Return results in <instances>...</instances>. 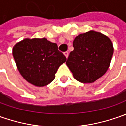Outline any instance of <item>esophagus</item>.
I'll return each mask as SVG.
<instances>
[{"label":"esophagus","instance_id":"esophagus-1","mask_svg":"<svg viewBox=\"0 0 126 126\" xmlns=\"http://www.w3.org/2000/svg\"><path fill=\"white\" fill-rule=\"evenodd\" d=\"M64 54V55H65L66 57L67 58V57H68V56H69V52H65Z\"/></svg>","mask_w":126,"mask_h":126}]
</instances>
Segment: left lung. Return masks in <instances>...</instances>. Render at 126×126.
<instances>
[{
  "label": "left lung",
  "instance_id": "8db88e82",
  "mask_svg": "<svg viewBox=\"0 0 126 126\" xmlns=\"http://www.w3.org/2000/svg\"><path fill=\"white\" fill-rule=\"evenodd\" d=\"M73 46L66 63L75 79L84 83H93L108 70L114 47L107 36L89 31L76 37Z\"/></svg>",
  "mask_w": 126,
  "mask_h": 126
}]
</instances>
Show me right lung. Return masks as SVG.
<instances>
[{"instance_id": "1", "label": "right lung", "mask_w": 126, "mask_h": 126, "mask_svg": "<svg viewBox=\"0 0 126 126\" xmlns=\"http://www.w3.org/2000/svg\"><path fill=\"white\" fill-rule=\"evenodd\" d=\"M12 55L22 77L38 87L49 84L66 60L57 45L43 38H25L13 47Z\"/></svg>"}]
</instances>
